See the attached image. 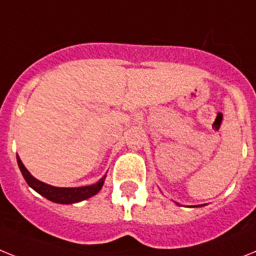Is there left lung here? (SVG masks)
<instances>
[{
    "label": "left lung",
    "mask_w": 256,
    "mask_h": 256,
    "mask_svg": "<svg viewBox=\"0 0 256 256\" xmlns=\"http://www.w3.org/2000/svg\"><path fill=\"white\" fill-rule=\"evenodd\" d=\"M177 204H178V203H177Z\"/></svg>",
    "instance_id": "obj_1"
}]
</instances>
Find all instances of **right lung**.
<instances>
[{"label":"right lung","instance_id":"obj_1","mask_svg":"<svg viewBox=\"0 0 256 256\" xmlns=\"http://www.w3.org/2000/svg\"><path fill=\"white\" fill-rule=\"evenodd\" d=\"M16 161H18L19 169L22 172L23 177H24L26 182L28 184L30 188H32L36 192L46 198L48 200L60 203V204H72V203H78V202L86 200L88 198L94 196V195H96L98 191L102 190L105 177H106V174L102 176L96 184H90V186H82V188H56V186H52V184L38 181V178L34 177L27 170L24 165H23L19 156H16Z\"/></svg>","mask_w":256,"mask_h":256}]
</instances>
